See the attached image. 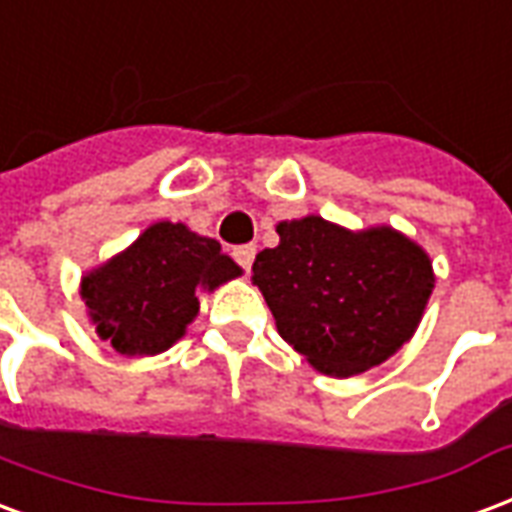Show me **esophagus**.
<instances>
[{
	"mask_svg": "<svg viewBox=\"0 0 512 512\" xmlns=\"http://www.w3.org/2000/svg\"><path fill=\"white\" fill-rule=\"evenodd\" d=\"M255 255H257V249L252 244L236 246V249H233V260H236L238 266L244 268V271H249V268H252V263H255Z\"/></svg>",
	"mask_w": 512,
	"mask_h": 512,
	"instance_id": "34e87169",
	"label": "esophagus"
}]
</instances>
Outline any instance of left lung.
<instances>
[{
	"instance_id": "8db88e82",
	"label": "left lung",
	"mask_w": 512,
	"mask_h": 512,
	"mask_svg": "<svg viewBox=\"0 0 512 512\" xmlns=\"http://www.w3.org/2000/svg\"><path fill=\"white\" fill-rule=\"evenodd\" d=\"M279 246L255 257L252 279L279 336L333 377L366 372L407 342L434 274L410 238L374 227L350 233L304 217L276 227Z\"/></svg>"
}]
</instances>
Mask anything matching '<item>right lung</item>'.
Returning a JSON list of instances; mask_svg holds the SVG:
<instances>
[{
	"label": "right lung",
	"instance_id": "add662e5",
	"mask_svg": "<svg viewBox=\"0 0 512 512\" xmlns=\"http://www.w3.org/2000/svg\"><path fill=\"white\" fill-rule=\"evenodd\" d=\"M241 274L214 238L157 222L135 244L83 279L97 333L121 355L168 350L198 314V290Z\"/></svg>",
	"mask_w": 512,
	"mask_h": 512
}]
</instances>
